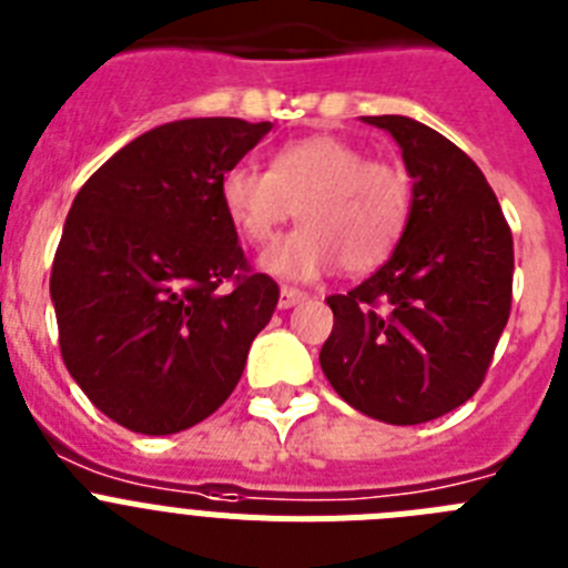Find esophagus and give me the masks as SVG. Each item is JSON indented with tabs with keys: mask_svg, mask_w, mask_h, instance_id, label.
Wrapping results in <instances>:
<instances>
[{
	"mask_svg": "<svg viewBox=\"0 0 568 568\" xmlns=\"http://www.w3.org/2000/svg\"><path fill=\"white\" fill-rule=\"evenodd\" d=\"M305 300V291L300 288H291V285H283L280 288V308H291V305H297Z\"/></svg>",
	"mask_w": 568,
	"mask_h": 568,
	"instance_id": "1",
	"label": "esophagus"
}]
</instances>
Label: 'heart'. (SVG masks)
Here are the masks:
<instances>
[{"label": "heart", "instance_id": "heart-1", "mask_svg": "<svg viewBox=\"0 0 568 568\" xmlns=\"http://www.w3.org/2000/svg\"><path fill=\"white\" fill-rule=\"evenodd\" d=\"M220 202L234 231L254 248L274 243L297 211L303 229L271 248L265 268L280 277H314L339 263L345 274L379 268L406 236L414 182L406 168L368 160L334 134L280 145L268 171L240 162L220 180Z\"/></svg>", "mask_w": 568, "mask_h": 568}]
</instances>
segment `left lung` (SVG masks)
<instances>
[{
    "label": "left lung",
    "instance_id": "obj_1",
    "mask_svg": "<svg viewBox=\"0 0 568 568\" xmlns=\"http://www.w3.org/2000/svg\"><path fill=\"white\" fill-rule=\"evenodd\" d=\"M403 148L414 209L388 263L332 294L320 366L348 406L392 426L443 417L483 386L509 323L515 243L495 191L455 142L408 116H363Z\"/></svg>",
    "mask_w": 568,
    "mask_h": 568
}]
</instances>
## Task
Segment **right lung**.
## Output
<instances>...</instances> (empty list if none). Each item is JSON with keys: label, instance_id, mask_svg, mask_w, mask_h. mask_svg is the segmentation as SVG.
<instances>
[{"label": "right lung", "instance_id": "1", "mask_svg": "<svg viewBox=\"0 0 568 568\" xmlns=\"http://www.w3.org/2000/svg\"><path fill=\"white\" fill-rule=\"evenodd\" d=\"M271 122L202 116L128 142L79 189L51 268L59 352L88 400L176 434L229 400L280 285L256 274L220 180Z\"/></svg>", "mask_w": 568, "mask_h": 568}]
</instances>
